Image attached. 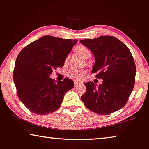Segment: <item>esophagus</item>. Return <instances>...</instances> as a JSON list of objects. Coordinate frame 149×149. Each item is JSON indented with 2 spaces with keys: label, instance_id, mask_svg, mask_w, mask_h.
Segmentation results:
<instances>
[{
  "label": "esophagus",
  "instance_id": "esophagus-1",
  "mask_svg": "<svg viewBox=\"0 0 149 149\" xmlns=\"http://www.w3.org/2000/svg\"><path fill=\"white\" fill-rule=\"evenodd\" d=\"M74 84H75V86H79L81 84L80 82L77 81H74Z\"/></svg>",
  "mask_w": 149,
  "mask_h": 149
}]
</instances>
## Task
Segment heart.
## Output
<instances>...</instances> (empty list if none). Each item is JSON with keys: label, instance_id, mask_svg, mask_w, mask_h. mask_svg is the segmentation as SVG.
Here are the masks:
<instances>
[{"label": "heart", "instance_id": "obj_1", "mask_svg": "<svg viewBox=\"0 0 149 149\" xmlns=\"http://www.w3.org/2000/svg\"><path fill=\"white\" fill-rule=\"evenodd\" d=\"M75 52L78 53L79 55H81L84 59H88L91 56L90 50L84 45H78L75 49ZM85 70H81V69L72 68H70L68 71L67 73H66V75L71 79H74V80H77V79H81L85 75Z\"/></svg>", "mask_w": 149, "mask_h": 149}]
</instances>
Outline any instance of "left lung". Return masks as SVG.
Wrapping results in <instances>:
<instances>
[{
	"instance_id": "8db88e82",
	"label": "left lung",
	"mask_w": 149,
	"mask_h": 149,
	"mask_svg": "<svg viewBox=\"0 0 149 149\" xmlns=\"http://www.w3.org/2000/svg\"><path fill=\"white\" fill-rule=\"evenodd\" d=\"M93 53L95 63L92 72L102 84L85 83L86 92L81 96L86 107L96 114L107 115L118 110L127 102L134 88L136 66L129 49L112 36L81 40Z\"/></svg>"
}]
</instances>
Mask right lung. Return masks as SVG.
<instances>
[{
    "label": "right lung",
    "instance_id": "add662e5",
    "mask_svg": "<svg viewBox=\"0 0 149 149\" xmlns=\"http://www.w3.org/2000/svg\"><path fill=\"white\" fill-rule=\"evenodd\" d=\"M76 43V39L45 35L19 53L13 79L20 100L32 112L44 115L58 110L64 95L74 87L71 79L56 82L50 75L53 69L63 67Z\"/></svg>",
    "mask_w": 149,
    "mask_h": 149
}]
</instances>
